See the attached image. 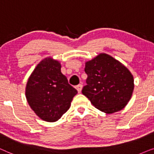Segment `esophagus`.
Masks as SVG:
<instances>
[{"mask_svg":"<svg viewBox=\"0 0 154 154\" xmlns=\"http://www.w3.org/2000/svg\"><path fill=\"white\" fill-rule=\"evenodd\" d=\"M82 87H83V86H82V84H79V85L76 86V89H77V91H78L79 93H80V92H81L82 89Z\"/></svg>","mask_w":154,"mask_h":154,"instance_id":"1","label":"esophagus"}]
</instances>
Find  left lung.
<instances>
[{
	"mask_svg": "<svg viewBox=\"0 0 154 154\" xmlns=\"http://www.w3.org/2000/svg\"><path fill=\"white\" fill-rule=\"evenodd\" d=\"M87 85L82 94L94 107L110 114L125 108L134 90V79L121 63L101 53L85 63Z\"/></svg>",
	"mask_w": 154,
	"mask_h": 154,
	"instance_id": "8db88e82",
	"label": "left lung"
}]
</instances>
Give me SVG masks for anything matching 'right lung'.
<instances>
[{
  "instance_id": "1",
  "label": "right lung",
  "mask_w": 154,
  "mask_h": 154,
  "mask_svg": "<svg viewBox=\"0 0 154 154\" xmlns=\"http://www.w3.org/2000/svg\"><path fill=\"white\" fill-rule=\"evenodd\" d=\"M60 68L58 60L45 58L37 65L26 84L25 94L29 105L36 116L46 122L58 120L77 94Z\"/></svg>"
}]
</instances>
